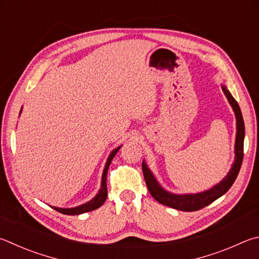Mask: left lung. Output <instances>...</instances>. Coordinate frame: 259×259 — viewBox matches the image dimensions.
<instances>
[{
  "label": "left lung",
  "mask_w": 259,
  "mask_h": 259,
  "mask_svg": "<svg viewBox=\"0 0 259 259\" xmlns=\"http://www.w3.org/2000/svg\"><path fill=\"white\" fill-rule=\"evenodd\" d=\"M223 92L225 96L228 97L230 104L233 107L234 113H236L237 117V139H236V159L231 167V170L229 171L228 176L225 177L222 181L218 183L215 187L211 188L209 190H206L200 194L195 195H173L170 194L163 189V188L158 185L156 179L154 178L153 173L149 171V168L146 165L145 162H143V173L144 178L147 185L148 190L150 195L153 196L155 200H157L159 204L168 206L171 208H176L179 210H185V211H195L204 208L205 206L213 203L214 200L220 198L221 196H223L227 192L233 182L236 181V179L240 171L242 159H243V139H244V123H243V117L241 114V110L239 107L237 101L234 100L233 96L230 94L227 88L224 86Z\"/></svg>",
  "instance_id": "left-lung-1"
}]
</instances>
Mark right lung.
Instances as JSON below:
<instances>
[{
    "instance_id": "right-lung-1",
    "label": "right lung",
    "mask_w": 259,
    "mask_h": 259,
    "mask_svg": "<svg viewBox=\"0 0 259 259\" xmlns=\"http://www.w3.org/2000/svg\"><path fill=\"white\" fill-rule=\"evenodd\" d=\"M120 149V147H117L116 149H114L113 152L111 153V155L107 158V162H106V165L104 168V172H103V177H102V187H101V190L98 191V194L96 195V197H94V198L88 201V203L83 204L78 206V207H73V208H59V207H53L55 210H58L59 213H62L65 215H79V214H82V213H87V211H92L94 209H96L98 207H101V206L104 204V201L106 200V197H107V186H106V175H107V170H109L110 167V164L112 162V159L115 156V154L117 153V150Z\"/></svg>"
}]
</instances>
